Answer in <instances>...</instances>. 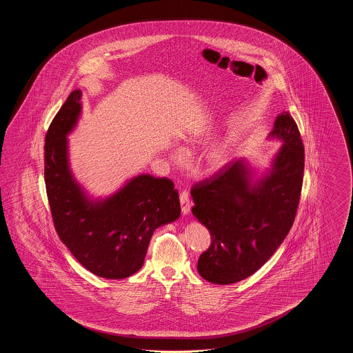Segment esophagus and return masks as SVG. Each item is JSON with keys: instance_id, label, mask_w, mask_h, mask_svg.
Returning <instances> with one entry per match:
<instances>
[{"instance_id": "34e87169", "label": "esophagus", "mask_w": 353, "mask_h": 353, "mask_svg": "<svg viewBox=\"0 0 353 353\" xmlns=\"http://www.w3.org/2000/svg\"><path fill=\"white\" fill-rule=\"evenodd\" d=\"M180 203H181V212L184 214H188L190 210V200H189V194L186 190L180 192Z\"/></svg>"}]
</instances>
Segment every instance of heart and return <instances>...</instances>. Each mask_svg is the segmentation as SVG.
Here are the masks:
<instances>
[{
	"instance_id": "obj_1",
	"label": "heart",
	"mask_w": 353,
	"mask_h": 353,
	"mask_svg": "<svg viewBox=\"0 0 353 353\" xmlns=\"http://www.w3.org/2000/svg\"><path fill=\"white\" fill-rule=\"evenodd\" d=\"M173 159L177 161V163H181L184 160V154L180 151L174 152V156ZM208 161L209 164L213 167V168H219L225 164L226 161V150L223 147H217L214 150H212L210 153L208 154Z\"/></svg>"
}]
</instances>
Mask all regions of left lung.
Segmentation results:
<instances>
[{"label":"left lung","instance_id":"left-lung-1","mask_svg":"<svg viewBox=\"0 0 353 353\" xmlns=\"http://www.w3.org/2000/svg\"><path fill=\"white\" fill-rule=\"evenodd\" d=\"M270 136L285 144L269 174L255 185L239 159L190 189L192 213L212 238L197 263L208 282L230 285L250 276L269 261L294 223L304 172L301 132L292 117L283 112Z\"/></svg>","mask_w":353,"mask_h":353}]
</instances>
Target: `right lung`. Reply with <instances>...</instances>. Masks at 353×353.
Returning a JSON list of instances; mask_svg holds the SVG:
<instances>
[{"label": "right lung", "mask_w": 353, "mask_h": 353, "mask_svg": "<svg viewBox=\"0 0 353 353\" xmlns=\"http://www.w3.org/2000/svg\"><path fill=\"white\" fill-rule=\"evenodd\" d=\"M81 90L68 95L45 139V184L55 230L92 274L123 279L141 269L153 232L180 217L179 192L167 177L140 174L101 202L87 200L71 176L66 134L81 114Z\"/></svg>", "instance_id": "obj_1"}]
</instances>
